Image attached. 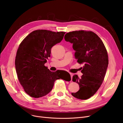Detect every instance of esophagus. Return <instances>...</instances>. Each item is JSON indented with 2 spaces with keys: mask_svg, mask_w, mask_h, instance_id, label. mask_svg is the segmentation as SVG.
<instances>
[{
  "mask_svg": "<svg viewBox=\"0 0 123 123\" xmlns=\"http://www.w3.org/2000/svg\"><path fill=\"white\" fill-rule=\"evenodd\" d=\"M70 75H71V81H72V77H73V74L72 73H70Z\"/></svg>",
  "mask_w": 123,
  "mask_h": 123,
  "instance_id": "obj_1",
  "label": "esophagus"
}]
</instances>
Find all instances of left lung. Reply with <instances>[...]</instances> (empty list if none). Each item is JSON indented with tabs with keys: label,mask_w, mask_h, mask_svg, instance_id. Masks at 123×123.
Instances as JSON below:
<instances>
[{
	"label": "left lung",
	"mask_w": 123,
	"mask_h": 123,
	"mask_svg": "<svg viewBox=\"0 0 123 123\" xmlns=\"http://www.w3.org/2000/svg\"><path fill=\"white\" fill-rule=\"evenodd\" d=\"M64 39L73 44L77 62L84 65L81 78L75 75L72 78L80 89L71 94L77 99H88L97 92L104 80L109 63L107 51L100 37L91 31L70 32Z\"/></svg>",
	"instance_id": "obj_1"
}]
</instances>
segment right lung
<instances>
[{"instance_id": "1", "label": "right lung", "mask_w": 123, "mask_h": 123, "mask_svg": "<svg viewBox=\"0 0 123 123\" xmlns=\"http://www.w3.org/2000/svg\"><path fill=\"white\" fill-rule=\"evenodd\" d=\"M65 34V32L37 30L19 45L15 60L16 71L24 91L32 97L38 98L48 94L57 79L71 80L70 75L65 71L51 72L44 65L50 57L51 48L62 40Z\"/></svg>"}]
</instances>
